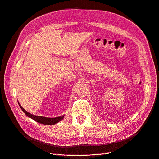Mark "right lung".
<instances>
[{
	"label": "right lung",
	"mask_w": 159,
	"mask_h": 159,
	"mask_svg": "<svg viewBox=\"0 0 159 159\" xmlns=\"http://www.w3.org/2000/svg\"><path fill=\"white\" fill-rule=\"evenodd\" d=\"M19 106L21 107V109L22 110V111L25 113V115H27V116H28L29 117L31 118L32 119L34 120L35 121L43 124V125H55L57 123H58L59 122H60L61 120L63 119V118L65 117V115H63L62 116L60 117H54V118H49V117H42V116H36L34 115H33L29 112H27L26 110H25L23 107L21 106V104L18 102Z\"/></svg>",
	"instance_id": "1"
}]
</instances>
